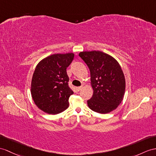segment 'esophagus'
I'll return each mask as SVG.
<instances>
[{"label":"esophagus","instance_id":"esophagus-1","mask_svg":"<svg viewBox=\"0 0 156 156\" xmlns=\"http://www.w3.org/2000/svg\"><path fill=\"white\" fill-rule=\"evenodd\" d=\"M82 86H81V87H77V88H76V89H77V91H79V90H81V89H82Z\"/></svg>","mask_w":156,"mask_h":156}]
</instances>
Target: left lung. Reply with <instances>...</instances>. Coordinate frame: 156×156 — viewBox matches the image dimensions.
I'll return each mask as SVG.
<instances>
[{"mask_svg": "<svg viewBox=\"0 0 156 156\" xmlns=\"http://www.w3.org/2000/svg\"><path fill=\"white\" fill-rule=\"evenodd\" d=\"M79 57L88 66L93 94L87 105L92 111L107 114L116 109L125 92V78L121 67L112 56L100 51H83Z\"/></svg>", "mask_w": 156, "mask_h": 156, "instance_id": "1", "label": "left lung"}]
</instances>
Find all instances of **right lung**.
<instances>
[{"mask_svg": "<svg viewBox=\"0 0 156 156\" xmlns=\"http://www.w3.org/2000/svg\"><path fill=\"white\" fill-rule=\"evenodd\" d=\"M73 58V53L53 54L37 65L32 79L31 94L41 111L56 115L69 107V98L73 91L69 87L66 69Z\"/></svg>", "mask_w": 156, "mask_h": 156, "instance_id": "add662e5", "label": "right lung"}]
</instances>
